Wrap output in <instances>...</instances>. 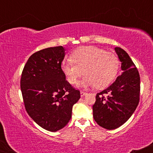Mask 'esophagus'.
<instances>
[{
    "instance_id": "34e87169",
    "label": "esophagus",
    "mask_w": 153,
    "mask_h": 153,
    "mask_svg": "<svg viewBox=\"0 0 153 153\" xmlns=\"http://www.w3.org/2000/svg\"><path fill=\"white\" fill-rule=\"evenodd\" d=\"M85 95H86V92H85V91H80V96H84Z\"/></svg>"
}]
</instances>
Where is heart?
I'll list each match as a JSON object with an SVG mask.
<instances>
[{
    "mask_svg": "<svg viewBox=\"0 0 153 153\" xmlns=\"http://www.w3.org/2000/svg\"><path fill=\"white\" fill-rule=\"evenodd\" d=\"M71 59L61 66L67 80L73 85L77 83L83 71L85 75L80 85H94L98 89L104 88L113 81L120 64L115 54L94 46L78 47L72 52Z\"/></svg>",
    "mask_w": 153,
    "mask_h": 153,
    "instance_id": "1",
    "label": "heart"
}]
</instances>
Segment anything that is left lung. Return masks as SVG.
Masks as SVG:
<instances>
[{
	"label": "left lung",
	"instance_id": "1",
	"mask_svg": "<svg viewBox=\"0 0 153 153\" xmlns=\"http://www.w3.org/2000/svg\"><path fill=\"white\" fill-rule=\"evenodd\" d=\"M114 50L124 72L109 87L96 94L93 106L94 120L106 129H117L124 124L140 101V77L136 65L123 49L117 47Z\"/></svg>",
	"mask_w": 153,
	"mask_h": 153
}]
</instances>
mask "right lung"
I'll return each instance as SVG.
<instances>
[{
  "instance_id": "right-lung-1",
  "label": "right lung",
  "mask_w": 153,
  "mask_h": 153,
  "mask_svg": "<svg viewBox=\"0 0 153 153\" xmlns=\"http://www.w3.org/2000/svg\"><path fill=\"white\" fill-rule=\"evenodd\" d=\"M62 46L49 47L31 54L23 69L21 91L26 112L38 125L50 131L65 127L80 92L65 79L61 68Z\"/></svg>"
}]
</instances>
